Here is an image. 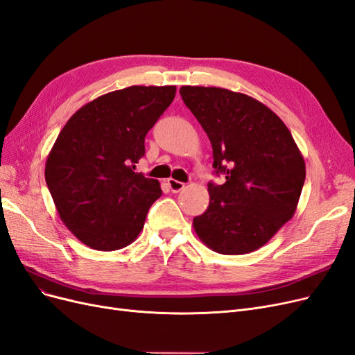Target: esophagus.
Returning a JSON list of instances; mask_svg holds the SVG:
<instances>
[{
    "instance_id": "esophagus-1",
    "label": "esophagus",
    "mask_w": 355,
    "mask_h": 355,
    "mask_svg": "<svg viewBox=\"0 0 355 355\" xmlns=\"http://www.w3.org/2000/svg\"><path fill=\"white\" fill-rule=\"evenodd\" d=\"M167 185H168V188H170V191H172V192H180L183 188H185V183L179 182L176 179H168L167 180Z\"/></svg>"
}]
</instances>
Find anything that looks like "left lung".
I'll list each match as a JSON object with an SVG mask.
<instances>
[{"mask_svg":"<svg viewBox=\"0 0 355 355\" xmlns=\"http://www.w3.org/2000/svg\"><path fill=\"white\" fill-rule=\"evenodd\" d=\"M183 103L213 146L223 185L209 183L210 205L195 234L210 250L238 255L261 248L294 216L305 180L289 129L252 96L216 87H182Z\"/></svg>","mask_w":355,"mask_h":355,"instance_id":"8db88e82","label":"left lung"}]
</instances>
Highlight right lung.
Instances as JSON below:
<instances>
[{"label":"right lung","instance_id":"add662e5","mask_svg":"<svg viewBox=\"0 0 355 355\" xmlns=\"http://www.w3.org/2000/svg\"><path fill=\"white\" fill-rule=\"evenodd\" d=\"M176 87H129L85 104L61 129L45 180L61 222L92 250L128 247L162 197L160 182L135 173L145 135L172 104Z\"/></svg>","mask_w":355,"mask_h":355}]
</instances>
